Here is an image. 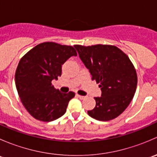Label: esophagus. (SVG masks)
Segmentation results:
<instances>
[{"mask_svg":"<svg viewBox=\"0 0 157 157\" xmlns=\"http://www.w3.org/2000/svg\"><path fill=\"white\" fill-rule=\"evenodd\" d=\"M77 96H78L79 99H84L85 98H86V97H85V96H80V95H78V94H77Z\"/></svg>","mask_w":157,"mask_h":157,"instance_id":"esophagus-1","label":"esophagus"}]
</instances>
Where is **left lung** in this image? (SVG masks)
I'll return each mask as SVG.
<instances>
[{"label": "left lung", "instance_id": "left-lung-1", "mask_svg": "<svg viewBox=\"0 0 157 157\" xmlns=\"http://www.w3.org/2000/svg\"><path fill=\"white\" fill-rule=\"evenodd\" d=\"M92 80L100 83L102 94L95 97L96 106L87 113L99 121H109L121 115L132 100L137 77L129 58L113 45H74Z\"/></svg>", "mask_w": 157, "mask_h": 157}]
</instances>
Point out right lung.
<instances>
[{
  "instance_id": "obj_1",
  "label": "right lung",
  "mask_w": 157,
  "mask_h": 157,
  "mask_svg": "<svg viewBox=\"0 0 157 157\" xmlns=\"http://www.w3.org/2000/svg\"><path fill=\"white\" fill-rule=\"evenodd\" d=\"M74 47L43 42L32 48L19 62L15 83L21 102L36 119L52 121L66 112L75 93H61L52 85L61 75V67L68 58L77 56Z\"/></svg>"
}]
</instances>
